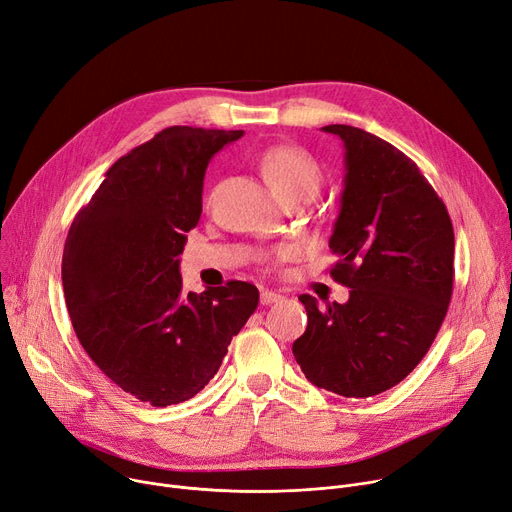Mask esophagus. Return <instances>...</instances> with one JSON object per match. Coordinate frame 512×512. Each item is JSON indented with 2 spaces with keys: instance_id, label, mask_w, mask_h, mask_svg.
Masks as SVG:
<instances>
[{
  "instance_id": "1",
  "label": "esophagus",
  "mask_w": 512,
  "mask_h": 512,
  "mask_svg": "<svg viewBox=\"0 0 512 512\" xmlns=\"http://www.w3.org/2000/svg\"><path fill=\"white\" fill-rule=\"evenodd\" d=\"M284 296H280L278 292H271V290H263L261 292V304L263 306H267V304H276V302H280Z\"/></svg>"
}]
</instances>
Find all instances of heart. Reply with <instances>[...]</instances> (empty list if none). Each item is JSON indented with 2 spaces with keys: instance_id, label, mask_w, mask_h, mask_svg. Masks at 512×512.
<instances>
[{
  "instance_id": "1",
  "label": "heart",
  "mask_w": 512,
  "mask_h": 512,
  "mask_svg": "<svg viewBox=\"0 0 512 512\" xmlns=\"http://www.w3.org/2000/svg\"><path fill=\"white\" fill-rule=\"evenodd\" d=\"M261 173L280 199L290 195L313 197L321 185L317 160L296 146L269 148L261 156Z\"/></svg>"
}]
</instances>
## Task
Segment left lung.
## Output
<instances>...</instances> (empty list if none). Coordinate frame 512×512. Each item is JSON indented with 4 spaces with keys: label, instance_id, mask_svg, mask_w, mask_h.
<instances>
[{
    "label": "left lung",
    "instance_id": "left-lung-1",
    "mask_svg": "<svg viewBox=\"0 0 512 512\" xmlns=\"http://www.w3.org/2000/svg\"><path fill=\"white\" fill-rule=\"evenodd\" d=\"M344 142V193L329 238V274L348 302L302 294L306 331L292 344L304 377L344 397L379 395L410 374L445 321L455 234L445 203L416 162L352 125H325Z\"/></svg>",
    "mask_w": 512,
    "mask_h": 512
}]
</instances>
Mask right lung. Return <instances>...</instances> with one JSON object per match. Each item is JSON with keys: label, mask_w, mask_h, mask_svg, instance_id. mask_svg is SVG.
Wrapping results in <instances>:
<instances>
[{"label": "right lung", "mask_w": 512, "mask_h": 512, "mask_svg": "<svg viewBox=\"0 0 512 512\" xmlns=\"http://www.w3.org/2000/svg\"><path fill=\"white\" fill-rule=\"evenodd\" d=\"M241 129L175 125L121 156L67 232V313L92 362L154 407L191 399L214 379L259 290L232 280L185 292L179 271L201 216L206 168Z\"/></svg>", "instance_id": "right-lung-1"}]
</instances>
